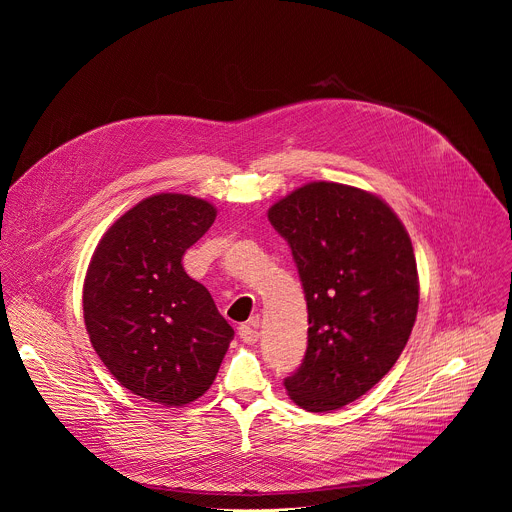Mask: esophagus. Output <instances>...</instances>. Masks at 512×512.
<instances>
[{"instance_id": "esophagus-1", "label": "esophagus", "mask_w": 512, "mask_h": 512, "mask_svg": "<svg viewBox=\"0 0 512 512\" xmlns=\"http://www.w3.org/2000/svg\"><path fill=\"white\" fill-rule=\"evenodd\" d=\"M239 338L247 344H255L259 340V330H257V320H251L247 324L239 326Z\"/></svg>"}]
</instances>
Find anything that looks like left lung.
Wrapping results in <instances>:
<instances>
[{
  "label": "left lung",
  "instance_id": "obj_1",
  "mask_svg": "<svg viewBox=\"0 0 512 512\" xmlns=\"http://www.w3.org/2000/svg\"><path fill=\"white\" fill-rule=\"evenodd\" d=\"M287 241L308 306V348L283 385L324 413L373 389L401 356L419 304L411 239L375 194L312 182L269 208Z\"/></svg>",
  "mask_w": 512,
  "mask_h": 512
}]
</instances>
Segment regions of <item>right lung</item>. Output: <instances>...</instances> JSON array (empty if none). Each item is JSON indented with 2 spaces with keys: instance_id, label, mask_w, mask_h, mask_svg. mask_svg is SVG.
<instances>
[{
  "instance_id": "1",
  "label": "right lung",
  "mask_w": 512,
  "mask_h": 512,
  "mask_svg": "<svg viewBox=\"0 0 512 512\" xmlns=\"http://www.w3.org/2000/svg\"><path fill=\"white\" fill-rule=\"evenodd\" d=\"M214 218V206L194 196L145 198L105 233L87 271L93 348L125 389L166 407L208 391L235 336L182 265Z\"/></svg>"
}]
</instances>
